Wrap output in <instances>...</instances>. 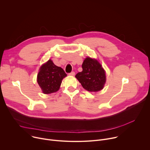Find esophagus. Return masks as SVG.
Returning <instances> with one entry per match:
<instances>
[{
	"label": "esophagus",
	"instance_id": "1",
	"mask_svg": "<svg viewBox=\"0 0 150 150\" xmlns=\"http://www.w3.org/2000/svg\"><path fill=\"white\" fill-rule=\"evenodd\" d=\"M75 72H71V73L69 74V75H71V76H74L75 75Z\"/></svg>",
	"mask_w": 150,
	"mask_h": 150
}]
</instances>
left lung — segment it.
Masks as SVG:
<instances>
[{
    "mask_svg": "<svg viewBox=\"0 0 150 150\" xmlns=\"http://www.w3.org/2000/svg\"><path fill=\"white\" fill-rule=\"evenodd\" d=\"M82 71L78 72L75 77L83 88L91 92L102 90L105 82V74L98 62L87 57L82 63Z\"/></svg>",
    "mask_w": 150,
    "mask_h": 150,
    "instance_id": "obj_1",
    "label": "left lung"
}]
</instances>
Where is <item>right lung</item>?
<instances>
[{"label": "right lung", "mask_w": 150, "mask_h": 150, "mask_svg": "<svg viewBox=\"0 0 150 150\" xmlns=\"http://www.w3.org/2000/svg\"><path fill=\"white\" fill-rule=\"evenodd\" d=\"M67 75L63 69L49 60L42 65L37 75V82L42 93L50 94L59 90L62 80Z\"/></svg>", "instance_id": "add662e5"}]
</instances>
